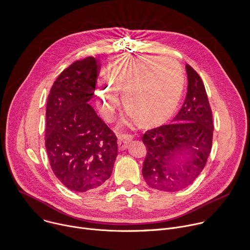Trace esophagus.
<instances>
[{
	"label": "esophagus",
	"instance_id": "esophagus-1",
	"mask_svg": "<svg viewBox=\"0 0 250 250\" xmlns=\"http://www.w3.org/2000/svg\"><path fill=\"white\" fill-rule=\"evenodd\" d=\"M133 139V135L131 134H119L118 135V146L123 151L127 147L128 143Z\"/></svg>",
	"mask_w": 250,
	"mask_h": 250
}]
</instances>
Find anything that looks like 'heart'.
Masks as SVG:
<instances>
[{
	"label": "heart",
	"instance_id": "b5f03b06",
	"mask_svg": "<svg viewBox=\"0 0 250 250\" xmlns=\"http://www.w3.org/2000/svg\"><path fill=\"white\" fill-rule=\"evenodd\" d=\"M110 82L97 83L99 105L107 119L120 105L122 94L125 108L145 127L157 126L175 112L184 86L180 65L170 58L123 56L106 69Z\"/></svg>",
	"mask_w": 250,
	"mask_h": 250
}]
</instances>
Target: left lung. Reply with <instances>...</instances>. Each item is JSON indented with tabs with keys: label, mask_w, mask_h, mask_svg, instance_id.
Wrapping results in <instances>:
<instances>
[{
	"label": "left lung",
	"mask_w": 250,
	"mask_h": 250,
	"mask_svg": "<svg viewBox=\"0 0 250 250\" xmlns=\"http://www.w3.org/2000/svg\"><path fill=\"white\" fill-rule=\"evenodd\" d=\"M188 88L184 104L169 124L147 130L143 176L157 190L174 192L190 185L203 170L213 142V114L204 83L186 65ZM184 157L176 164L174 158Z\"/></svg>",
	"instance_id": "left-lung-1"
}]
</instances>
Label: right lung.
<instances>
[{"instance_id": "right-lung-1", "label": "right lung", "mask_w": 250, "mask_h": 250, "mask_svg": "<svg viewBox=\"0 0 250 250\" xmlns=\"http://www.w3.org/2000/svg\"><path fill=\"white\" fill-rule=\"evenodd\" d=\"M101 65L94 57L75 61L54 82L47 98L45 146L60 182L76 192L94 190L111 176L117 137L87 103Z\"/></svg>"}]
</instances>
